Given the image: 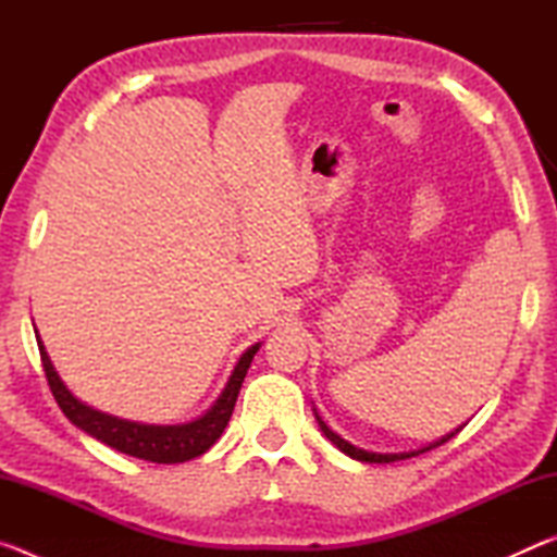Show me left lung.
I'll use <instances>...</instances> for the list:
<instances>
[{"mask_svg":"<svg viewBox=\"0 0 557 557\" xmlns=\"http://www.w3.org/2000/svg\"><path fill=\"white\" fill-rule=\"evenodd\" d=\"M317 414V412H314ZM317 422H319V428H322V432L326 435V440H332V445H336L338 449L344 451V455H348L351 459H358V461H369V465H391V461H398V459H410V457H418V455H422V451H428V449H432V447H440V445H445L447 440H451L457 435V432L461 430H455V432H449V435H445L442 440H437V442H432V445H428V447H422V449H412V451H400V455H379V451H366V449H361V447H356V445H351V442H346L344 437H338L334 430H329L326 428V422L319 418L317 414Z\"/></svg>","mask_w":557,"mask_h":557,"instance_id":"1","label":"left lung"}]
</instances>
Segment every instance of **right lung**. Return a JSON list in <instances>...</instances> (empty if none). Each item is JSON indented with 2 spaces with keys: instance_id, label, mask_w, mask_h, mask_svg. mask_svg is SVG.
Masks as SVG:
<instances>
[{
  "instance_id": "obj_1",
  "label": "right lung",
  "mask_w": 557,
  "mask_h": 557,
  "mask_svg": "<svg viewBox=\"0 0 557 557\" xmlns=\"http://www.w3.org/2000/svg\"><path fill=\"white\" fill-rule=\"evenodd\" d=\"M36 342H39L41 363L46 379H49L51 393L65 418H69L75 428L88 432L90 437L100 440L102 445L117 449L122 455L145 461H157V465H178V461L201 457L206 449H211L215 445V440L223 435L225 425H228L243 379L250 369L252 356H256L260 348V344H256L240 356V361L235 363V369L228 383H225L223 393L219 395V400H215L211 405V410H206L201 418L184 422V425H145V422L122 420L115 418V414L100 412L96 408H90V405L81 403L69 388H65L61 375L55 373L51 358L44 348L41 336H36Z\"/></svg>"
}]
</instances>
